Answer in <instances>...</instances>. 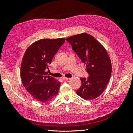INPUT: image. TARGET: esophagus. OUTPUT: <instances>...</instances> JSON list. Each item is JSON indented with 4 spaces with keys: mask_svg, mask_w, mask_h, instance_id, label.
<instances>
[{
    "mask_svg": "<svg viewBox=\"0 0 133 133\" xmlns=\"http://www.w3.org/2000/svg\"><path fill=\"white\" fill-rule=\"evenodd\" d=\"M70 78H66V77H63L62 79L63 80H69Z\"/></svg>",
    "mask_w": 133,
    "mask_h": 133,
    "instance_id": "34e87169",
    "label": "esophagus"
}]
</instances>
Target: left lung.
<instances>
[{
    "label": "left lung",
    "instance_id": "obj_1",
    "mask_svg": "<svg viewBox=\"0 0 133 133\" xmlns=\"http://www.w3.org/2000/svg\"><path fill=\"white\" fill-rule=\"evenodd\" d=\"M66 40L85 64L89 75L87 79L80 78L82 85L76 94L85 100L96 98L105 90L111 73V63L106 49L94 37L85 33Z\"/></svg>",
    "mask_w": 133,
    "mask_h": 133
}]
</instances>
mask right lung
Wrapping results in <instances>:
<instances>
[{"instance_id":"right-lung-1","label":"right lung","mask_w":133,"mask_h":133,"mask_svg":"<svg viewBox=\"0 0 133 133\" xmlns=\"http://www.w3.org/2000/svg\"><path fill=\"white\" fill-rule=\"evenodd\" d=\"M64 42L63 38L39 40L29 46L23 56L21 67L23 84L39 102H49L58 93L60 83L48 75L46 70Z\"/></svg>"}]
</instances>
